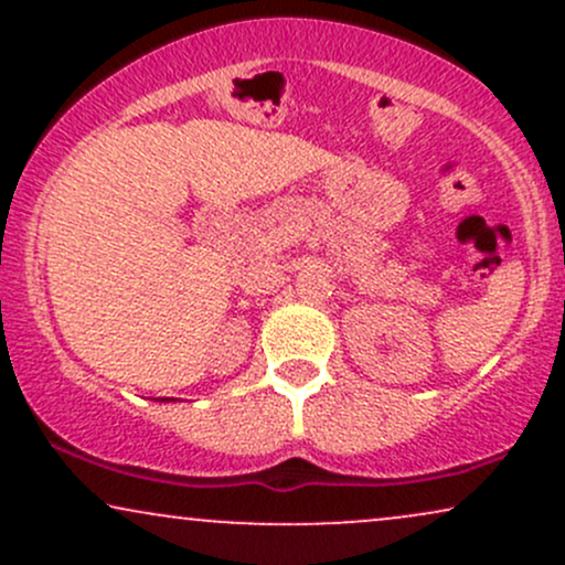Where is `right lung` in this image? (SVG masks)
<instances>
[{"instance_id":"obj_1","label":"right lung","mask_w":565,"mask_h":565,"mask_svg":"<svg viewBox=\"0 0 565 565\" xmlns=\"http://www.w3.org/2000/svg\"><path fill=\"white\" fill-rule=\"evenodd\" d=\"M161 401H170V398H161Z\"/></svg>"}]
</instances>
